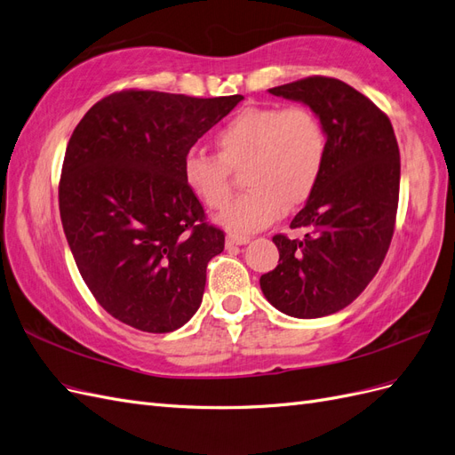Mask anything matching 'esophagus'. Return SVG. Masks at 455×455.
Masks as SVG:
<instances>
[{"mask_svg":"<svg viewBox=\"0 0 455 455\" xmlns=\"http://www.w3.org/2000/svg\"><path fill=\"white\" fill-rule=\"evenodd\" d=\"M249 241H251V237L237 235V233H229V235L226 237V246H228V249H231V246H241V244H246Z\"/></svg>","mask_w":455,"mask_h":455,"instance_id":"34e87169","label":"esophagus"}]
</instances>
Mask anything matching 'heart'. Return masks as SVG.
I'll list each match as a JSON object with an SVG mask.
<instances>
[{
    "instance_id": "1",
    "label": "heart",
    "mask_w": 455,
    "mask_h": 455,
    "mask_svg": "<svg viewBox=\"0 0 455 455\" xmlns=\"http://www.w3.org/2000/svg\"><path fill=\"white\" fill-rule=\"evenodd\" d=\"M218 156L194 151L184 161L188 189L209 209L231 196V171L243 172L246 194L220 212L218 222L246 235L309 199L324 171L328 140L321 119L306 106L244 108L216 134Z\"/></svg>"
}]
</instances>
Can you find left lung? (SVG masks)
I'll return each instance as SVG.
<instances>
[{"label": "left lung", "instance_id": "1", "mask_svg": "<svg viewBox=\"0 0 455 455\" xmlns=\"http://www.w3.org/2000/svg\"><path fill=\"white\" fill-rule=\"evenodd\" d=\"M269 92L309 106L323 123L328 151L319 184L291 224L306 228V237H273L279 266L261 275L259 286L273 307L316 319L347 307L387 254L401 154L389 117L339 79L313 76Z\"/></svg>", "mask_w": 455, "mask_h": 455}]
</instances>
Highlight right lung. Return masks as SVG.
Returning a JSON list of instances; mask_svg holds the SVG:
<instances>
[{
  "label": "right lung",
  "mask_w": 455,
  "mask_h": 455,
  "mask_svg": "<svg viewBox=\"0 0 455 455\" xmlns=\"http://www.w3.org/2000/svg\"><path fill=\"white\" fill-rule=\"evenodd\" d=\"M241 100L131 89L96 102L76 127L60 220L81 277L117 321L164 334L199 309L206 266L226 235L206 224L184 161Z\"/></svg>",
  "instance_id": "right-lung-1"
}]
</instances>
